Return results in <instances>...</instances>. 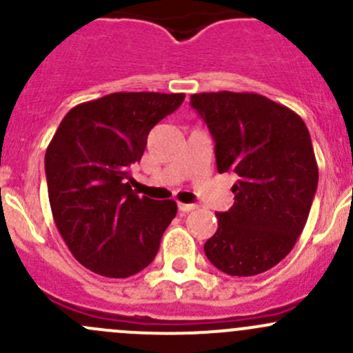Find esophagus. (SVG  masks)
Instances as JSON below:
<instances>
[{"label":"esophagus","mask_w":353,"mask_h":353,"mask_svg":"<svg viewBox=\"0 0 353 353\" xmlns=\"http://www.w3.org/2000/svg\"><path fill=\"white\" fill-rule=\"evenodd\" d=\"M177 208H179V212L188 213V212H193V210L196 208V205H191V203H177Z\"/></svg>","instance_id":"1"}]
</instances>
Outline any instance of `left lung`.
Returning a JSON list of instances; mask_svg holds the SVG:
<instances>
[{
  "label": "left lung",
  "instance_id": "8db88e82",
  "mask_svg": "<svg viewBox=\"0 0 353 353\" xmlns=\"http://www.w3.org/2000/svg\"><path fill=\"white\" fill-rule=\"evenodd\" d=\"M191 105L215 141L216 170L237 176L206 258L227 275H259L285 258L307 222L319 176L307 126L254 92L193 94Z\"/></svg>",
  "mask_w": 353,
  "mask_h": 353
}]
</instances>
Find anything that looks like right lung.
I'll list each match as a JSON object with an SVG mask.
<instances>
[{
    "label": "right lung",
    "instance_id": "obj_1",
    "mask_svg": "<svg viewBox=\"0 0 353 353\" xmlns=\"http://www.w3.org/2000/svg\"><path fill=\"white\" fill-rule=\"evenodd\" d=\"M184 94L116 92L74 105L46 150L52 219L80 265L109 279L147 268L177 213L174 199L140 198L131 163Z\"/></svg>",
    "mask_w": 353,
    "mask_h": 353
}]
</instances>
